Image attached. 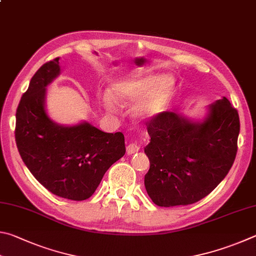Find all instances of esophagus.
I'll return each mask as SVG.
<instances>
[{
  "label": "esophagus",
  "mask_w": 256,
  "mask_h": 256,
  "mask_svg": "<svg viewBox=\"0 0 256 256\" xmlns=\"http://www.w3.org/2000/svg\"><path fill=\"white\" fill-rule=\"evenodd\" d=\"M140 145L137 144V142H130V144H129L128 146H127V154L128 155H130V154H135V153H137L138 150H140Z\"/></svg>",
  "instance_id": "obj_1"
}]
</instances>
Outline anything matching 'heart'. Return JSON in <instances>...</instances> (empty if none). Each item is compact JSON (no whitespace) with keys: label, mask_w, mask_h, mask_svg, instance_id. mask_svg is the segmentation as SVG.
I'll list each match as a JSON object with an SVG mask.
<instances>
[{"label":"heart","mask_w":256,"mask_h":256,"mask_svg":"<svg viewBox=\"0 0 256 256\" xmlns=\"http://www.w3.org/2000/svg\"><path fill=\"white\" fill-rule=\"evenodd\" d=\"M174 90V80L170 76L130 75L110 84L103 102L111 108V100L124 104L138 101L134 106L137 118L150 120L166 109Z\"/></svg>","instance_id":"1"}]
</instances>
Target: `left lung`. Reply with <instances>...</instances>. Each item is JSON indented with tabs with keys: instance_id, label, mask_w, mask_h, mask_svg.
I'll use <instances>...</instances> for the list:
<instances>
[{
	"instance_id": "1",
	"label": "left lung",
	"mask_w": 256,
	"mask_h": 256,
	"mask_svg": "<svg viewBox=\"0 0 256 256\" xmlns=\"http://www.w3.org/2000/svg\"><path fill=\"white\" fill-rule=\"evenodd\" d=\"M147 132V194L160 207L186 206L208 196L230 172L240 116L224 96L208 106L202 120L165 111L148 121Z\"/></svg>"
}]
</instances>
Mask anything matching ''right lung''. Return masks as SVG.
Segmentation results:
<instances>
[{
  "mask_svg": "<svg viewBox=\"0 0 256 256\" xmlns=\"http://www.w3.org/2000/svg\"><path fill=\"white\" fill-rule=\"evenodd\" d=\"M60 74V57L36 72L16 109V142L31 174L52 194L82 201L126 153L121 132H104L88 121L62 126L46 111V88Z\"/></svg>",
  "mask_w": 256,
  "mask_h": 256,
  "instance_id": "add662e5",
  "label": "right lung"
}]
</instances>
